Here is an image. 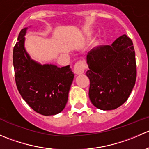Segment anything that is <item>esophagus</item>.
Listing matches in <instances>:
<instances>
[{"instance_id":"esophagus-1","label":"esophagus","mask_w":149,"mask_h":149,"mask_svg":"<svg viewBox=\"0 0 149 149\" xmlns=\"http://www.w3.org/2000/svg\"><path fill=\"white\" fill-rule=\"evenodd\" d=\"M84 68H85V66H84V63L81 62H78L75 64L74 65V73L76 74L79 75V74H82V73L84 72Z\"/></svg>"}]
</instances>
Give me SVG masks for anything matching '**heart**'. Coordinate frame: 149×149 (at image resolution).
<instances>
[{"label": "heart", "mask_w": 149, "mask_h": 149, "mask_svg": "<svg viewBox=\"0 0 149 149\" xmlns=\"http://www.w3.org/2000/svg\"><path fill=\"white\" fill-rule=\"evenodd\" d=\"M92 35H93V32H88V34H86V37H87V38H90L91 37H92ZM100 40H97V41H96L95 43L97 45H98L99 43H100Z\"/></svg>", "instance_id": "1"}]
</instances>
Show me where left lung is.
<instances>
[{"label":"left lung","instance_id":"left-lung-1","mask_svg":"<svg viewBox=\"0 0 149 149\" xmlns=\"http://www.w3.org/2000/svg\"><path fill=\"white\" fill-rule=\"evenodd\" d=\"M86 76L88 96L102 110L115 109L128 99L136 79V55L133 42L126 34L111 45L97 47L88 52Z\"/></svg>","mask_w":149,"mask_h":149}]
</instances>
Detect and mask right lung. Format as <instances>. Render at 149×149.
I'll use <instances>...</instances> for the list:
<instances>
[{"label": "right lung", "mask_w": 149, "mask_h": 149, "mask_svg": "<svg viewBox=\"0 0 149 149\" xmlns=\"http://www.w3.org/2000/svg\"><path fill=\"white\" fill-rule=\"evenodd\" d=\"M30 27L21 30L13 48L16 86L24 100L37 113L45 116L57 115L67 104L74 73L70 65H42L31 59L25 48V35Z\"/></svg>", "instance_id": "obj_1"}]
</instances>
